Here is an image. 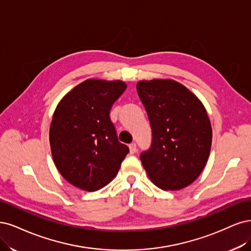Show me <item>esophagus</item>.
I'll list each match as a JSON object with an SVG mask.
<instances>
[{"label": "esophagus", "instance_id": "34e87169", "mask_svg": "<svg viewBox=\"0 0 251 251\" xmlns=\"http://www.w3.org/2000/svg\"><path fill=\"white\" fill-rule=\"evenodd\" d=\"M129 150H130L131 154H134V153L136 152V145H135V143H132V144L129 145Z\"/></svg>", "mask_w": 251, "mask_h": 251}]
</instances>
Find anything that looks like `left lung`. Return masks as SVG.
Masks as SVG:
<instances>
[{"label":"left lung","instance_id":"1","mask_svg":"<svg viewBox=\"0 0 251 251\" xmlns=\"http://www.w3.org/2000/svg\"><path fill=\"white\" fill-rule=\"evenodd\" d=\"M136 91L147 111L152 142L140 158L151 181L163 190L188 187L204 169L212 126L203 104L174 80L140 81Z\"/></svg>","mask_w":251,"mask_h":251}]
</instances>
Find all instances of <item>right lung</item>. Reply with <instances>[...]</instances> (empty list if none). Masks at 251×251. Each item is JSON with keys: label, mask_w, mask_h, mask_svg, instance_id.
I'll use <instances>...</instances> for the list:
<instances>
[{"label": "right lung", "mask_w": 251, "mask_h": 251, "mask_svg": "<svg viewBox=\"0 0 251 251\" xmlns=\"http://www.w3.org/2000/svg\"><path fill=\"white\" fill-rule=\"evenodd\" d=\"M126 87L120 80L87 79L64 96L54 111L53 160L63 178L79 189L94 192L108 184L129 152L109 117Z\"/></svg>", "instance_id": "right-lung-1"}]
</instances>
